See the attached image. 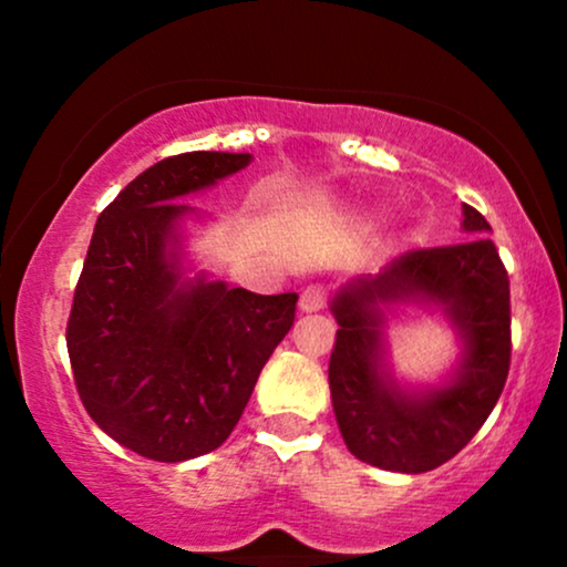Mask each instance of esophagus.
Segmentation results:
<instances>
[{
	"mask_svg": "<svg viewBox=\"0 0 567 567\" xmlns=\"http://www.w3.org/2000/svg\"><path fill=\"white\" fill-rule=\"evenodd\" d=\"M324 301H328V285L324 282L306 285L301 292V309L303 311H320Z\"/></svg>",
	"mask_w": 567,
	"mask_h": 567,
	"instance_id": "1",
	"label": "esophagus"
}]
</instances>
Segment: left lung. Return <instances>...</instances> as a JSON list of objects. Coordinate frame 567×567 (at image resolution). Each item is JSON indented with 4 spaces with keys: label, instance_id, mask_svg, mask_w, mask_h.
Instances as JSON below:
<instances>
[{
    "label": "left lung",
    "instance_id": "1",
    "mask_svg": "<svg viewBox=\"0 0 567 567\" xmlns=\"http://www.w3.org/2000/svg\"><path fill=\"white\" fill-rule=\"evenodd\" d=\"M472 239L419 247L394 258L373 282H351L336 296L341 328L328 381L341 437L351 455L389 472L437 470L464 451L504 392L512 360L509 275L485 216L464 205ZM426 297L442 302L465 336V365L451 388L408 398L378 379L379 300Z\"/></svg>",
    "mask_w": 567,
    "mask_h": 567
}]
</instances>
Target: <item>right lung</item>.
Returning a JSON list of instances; mask_svg holds the SVG:
<instances>
[{
	"label": "right lung",
	"mask_w": 567,
	"mask_h": 567,
	"mask_svg": "<svg viewBox=\"0 0 567 567\" xmlns=\"http://www.w3.org/2000/svg\"><path fill=\"white\" fill-rule=\"evenodd\" d=\"M250 154L186 152L143 171L97 216L66 324L76 392L109 437L152 461L224 445L296 320V292L181 285L171 243L186 194Z\"/></svg>",
	"instance_id": "right-lung-1"
}]
</instances>
